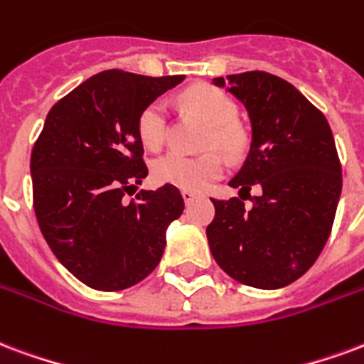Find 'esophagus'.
Listing matches in <instances>:
<instances>
[{"label":"esophagus","mask_w":364,"mask_h":364,"mask_svg":"<svg viewBox=\"0 0 364 364\" xmlns=\"http://www.w3.org/2000/svg\"><path fill=\"white\" fill-rule=\"evenodd\" d=\"M181 196H183V200H185V203L191 204L196 198V193H195V191H181Z\"/></svg>","instance_id":"1"}]
</instances>
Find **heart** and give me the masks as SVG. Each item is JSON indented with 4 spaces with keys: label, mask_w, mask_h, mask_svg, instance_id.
Here are the masks:
<instances>
[{
    "label": "heart",
    "mask_w": 364,
    "mask_h": 364,
    "mask_svg": "<svg viewBox=\"0 0 364 364\" xmlns=\"http://www.w3.org/2000/svg\"><path fill=\"white\" fill-rule=\"evenodd\" d=\"M187 106L210 123L204 150H222L239 154L245 146V134L237 125V104L222 90L212 86H193L185 92ZM142 144L160 150L168 139V104L164 100L150 102L136 121ZM223 173V160L216 152L204 156H185L168 152L152 164V177L160 185H173L185 191H203Z\"/></svg>",
    "instance_id": "obj_1"
}]
</instances>
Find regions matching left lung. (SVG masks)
<instances>
[{"label":"left lung","mask_w":364,"mask_h":364,"mask_svg":"<svg viewBox=\"0 0 364 364\" xmlns=\"http://www.w3.org/2000/svg\"><path fill=\"white\" fill-rule=\"evenodd\" d=\"M212 82L243 104L252 131L249 156L230 185L239 196L252 184L263 193L251 199L250 209L240 198H212L210 250L239 284L279 289L314 264L332 231L341 195L332 129L322 112L276 75L249 71Z\"/></svg>","instance_id":"8db88e82"}]
</instances>
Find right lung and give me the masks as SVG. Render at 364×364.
I'll use <instances>...</instances> for the list:
<instances>
[{"label":"right lung","mask_w":364,"mask_h":364,"mask_svg":"<svg viewBox=\"0 0 364 364\" xmlns=\"http://www.w3.org/2000/svg\"><path fill=\"white\" fill-rule=\"evenodd\" d=\"M185 75L102 71L50 109L31 156L40 231L61 264L92 289L119 291L154 270L183 214L177 187L139 191L148 175L136 121Z\"/></svg>","instance_id":"obj_1"}]
</instances>
